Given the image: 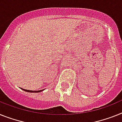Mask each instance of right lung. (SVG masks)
<instances>
[{"label": "right lung", "mask_w": 122, "mask_h": 122, "mask_svg": "<svg viewBox=\"0 0 122 122\" xmlns=\"http://www.w3.org/2000/svg\"><path fill=\"white\" fill-rule=\"evenodd\" d=\"M21 89H22V90H23V91H25V92H33V93L40 92H42V91H44V89L40 90V91H30V90L24 89H22V88H21Z\"/></svg>", "instance_id": "obj_1"}]
</instances>
